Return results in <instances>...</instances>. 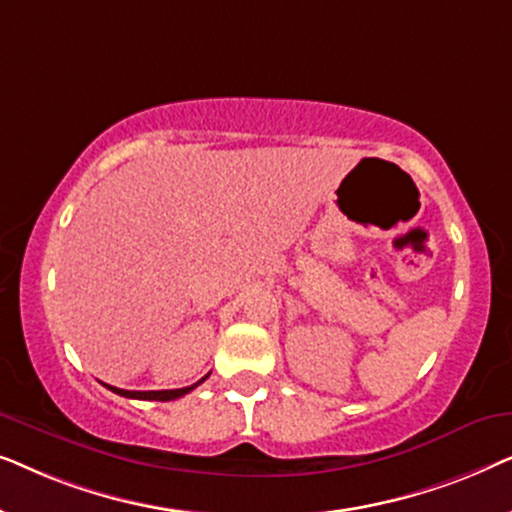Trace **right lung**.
Listing matches in <instances>:
<instances>
[{
	"label": "right lung",
	"mask_w": 512,
	"mask_h": 512,
	"mask_svg": "<svg viewBox=\"0 0 512 512\" xmlns=\"http://www.w3.org/2000/svg\"><path fill=\"white\" fill-rule=\"evenodd\" d=\"M209 375L202 377V380H198L195 384H191V387H184V389H167V391H128V389H118V387H111V384H104V387L114 391V394L118 396H125V398H139V401H174V398H181L186 396L188 391H193L198 384H202L207 380Z\"/></svg>",
	"instance_id": "1"
}]
</instances>
